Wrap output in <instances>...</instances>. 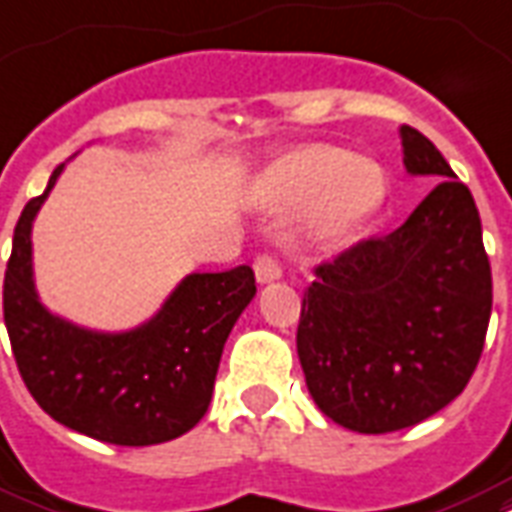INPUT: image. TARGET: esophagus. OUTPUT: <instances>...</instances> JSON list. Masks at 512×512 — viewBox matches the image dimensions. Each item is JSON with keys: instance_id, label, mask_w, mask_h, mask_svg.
<instances>
[{"instance_id": "1", "label": "esophagus", "mask_w": 512, "mask_h": 512, "mask_svg": "<svg viewBox=\"0 0 512 512\" xmlns=\"http://www.w3.org/2000/svg\"><path fill=\"white\" fill-rule=\"evenodd\" d=\"M255 279L257 284H271L276 279H282V265L276 263L271 255L255 257Z\"/></svg>"}]
</instances>
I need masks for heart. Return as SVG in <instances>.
Returning a JSON list of instances; mask_svg holds the SVG:
<instances>
[{
    "label": "heart",
    "instance_id": "b5f03b06",
    "mask_svg": "<svg viewBox=\"0 0 512 512\" xmlns=\"http://www.w3.org/2000/svg\"><path fill=\"white\" fill-rule=\"evenodd\" d=\"M257 204L284 214L317 198L311 239L330 247L365 225L386 198V174L370 158H354L335 144H308L279 155L255 182Z\"/></svg>",
    "mask_w": 512,
    "mask_h": 512
}]
</instances>
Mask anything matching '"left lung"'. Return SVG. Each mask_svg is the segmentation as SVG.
<instances>
[{"instance_id":"obj_1","label":"left lung","mask_w":512,"mask_h":512,"mask_svg":"<svg viewBox=\"0 0 512 512\" xmlns=\"http://www.w3.org/2000/svg\"><path fill=\"white\" fill-rule=\"evenodd\" d=\"M411 177L438 187L389 236L360 241L317 268L298 325V357L319 411L384 435L462 395L491 317L481 217L435 144L400 128Z\"/></svg>"}]
</instances>
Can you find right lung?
<instances>
[{"mask_svg":"<svg viewBox=\"0 0 512 512\" xmlns=\"http://www.w3.org/2000/svg\"><path fill=\"white\" fill-rule=\"evenodd\" d=\"M23 206L5 273V325L23 384L58 424L112 446H155L209 411L222 349L255 298V273H187L147 322L104 333L74 325L39 300L31 228L56 187Z\"/></svg>","mask_w":512,"mask_h":512,"instance_id":"add662e5","label":"right lung"}]
</instances>
